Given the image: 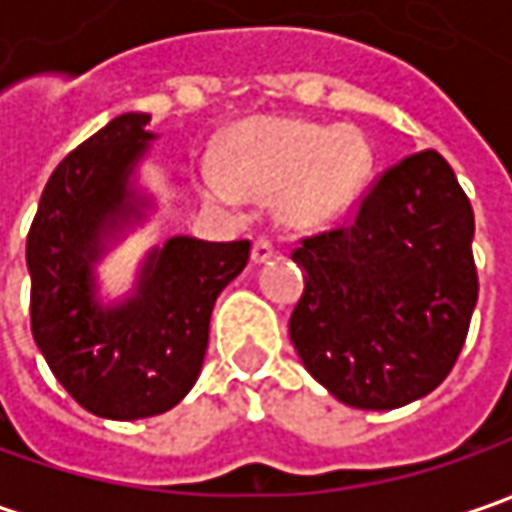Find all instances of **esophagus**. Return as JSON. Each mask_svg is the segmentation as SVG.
<instances>
[{"label":"esophagus","instance_id":"1","mask_svg":"<svg viewBox=\"0 0 512 512\" xmlns=\"http://www.w3.org/2000/svg\"><path fill=\"white\" fill-rule=\"evenodd\" d=\"M273 253H276V245H273L270 239H265V236L253 242V262H256V265H262V262H267V259L273 256Z\"/></svg>","mask_w":512,"mask_h":512}]
</instances>
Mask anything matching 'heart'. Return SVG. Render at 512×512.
<instances>
[{"label": "heart", "mask_w": 512, "mask_h": 512, "mask_svg": "<svg viewBox=\"0 0 512 512\" xmlns=\"http://www.w3.org/2000/svg\"><path fill=\"white\" fill-rule=\"evenodd\" d=\"M370 168L359 133L305 122H250L225 145V165L202 162L199 185L210 202L242 207L276 196L290 225H325L347 210Z\"/></svg>", "instance_id": "b5f03b06"}]
</instances>
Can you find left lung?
I'll return each instance as SVG.
<instances>
[{
  "instance_id": "obj_1",
  "label": "left lung",
  "mask_w": 512,
  "mask_h": 512,
  "mask_svg": "<svg viewBox=\"0 0 512 512\" xmlns=\"http://www.w3.org/2000/svg\"><path fill=\"white\" fill-rule=\"evenodd\" d=\"M305 290L290 342L307 373L359 410L436 390L479 299L473 207L436 150L379 173L350 222L299 239Z\"/></svg>"
}]
</instances>
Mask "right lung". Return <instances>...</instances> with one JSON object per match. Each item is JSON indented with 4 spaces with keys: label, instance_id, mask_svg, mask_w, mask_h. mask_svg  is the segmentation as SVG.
<instances>
[{
    "label": "right lung",
    "instance_id": "add662e5",
    "mask_svg": "<svg viewBox=\"0 0 512 512\" xmlns=\"http://www.w3.org/2000/svg\"><path fill=\"white\" fill-rule=\"evenodd\" d=\"M148 113H122L59 162L28 230L30 330L59 384L93 416L148 419L182 402L205 362L216 296L250 242L173 236L150 256L139 293L93 299L99 236L128 210V173L148 150Z\"/></svg>",
    "mask_w": 512,
    "mask_h": 512
}]
</instances>
